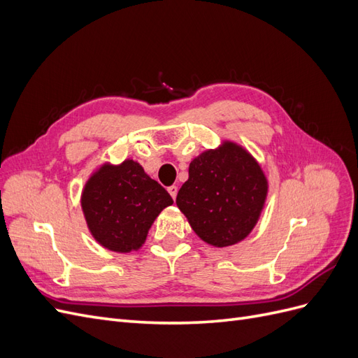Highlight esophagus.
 Returning a JSON list of instances; mask_svg holds the SVG:
<instances>
[{
	"instance_id": "1",
	"label": "esophagus",
	"mask_w": 358,
	"mask_h": 358,
	"mask_svg": "<svg viewBox=\"0 0 358 358\" xmlns=\"http://www.w3.org/2000/svg\"><path fill=\"white\" fill-rule=\"evenodd\" d=\"M167 191H169V194L171 196V199L175 200L176 196H178V187H176V185H171V187L167 188Z\"/></svg>"
}]
</instances>
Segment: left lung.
I'll list each match as a JSON object with an SVG mask.
<instances>
[{
    "label": "left lung",
    "instance_id": "obj_1",
    "mask_svg": "<svg viewBox=\"0 0 358 358\" xmlns=\"http://www.w3.org/2000/svg\"><path fill=\"white\" fill-rule=\"evenodd\" d=\"M188 173L176 204L191 229L216 248L243 241L259 220L268 189L257 159L241 145L225 140L194 158Z\"/></svg>",
    "mask_w": 358,
    "mask_h": 358
}]
</instances>
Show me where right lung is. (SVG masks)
<instances>
[{
	"instance_id": "1",
	"label": "right lung",
	"mask_w": 358,
	"mask_h": 358,
	"mask_svg": "<svg viewBox=\"0 0 358 358\" xmlns=\"http://www.w3.org/2000/svg\"><path fill=\"white\" fill-rule=\"evenodd\" d=\"M80 204L94 239L125 254L142 248L157 216L173 200L137 161L125 159L96 169L85 183Z\"/></svg>"
}]
</instances>
